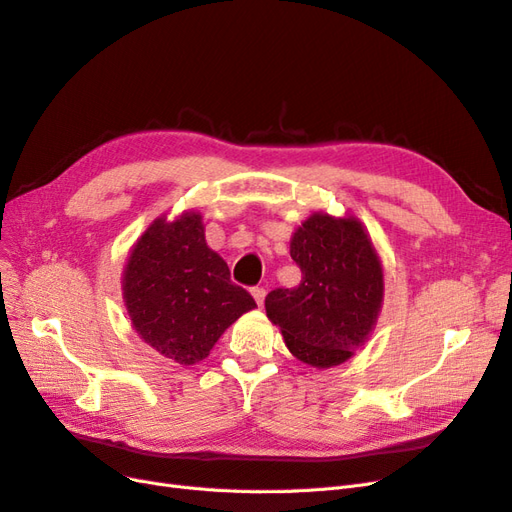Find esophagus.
I'll return each mask as SVG.
<instances>
[{
	"instance_id": "esophagus-1",
	"label": "esophagus",
	"mask_w": 512,
	"mask_h": 512,
	"mask_svg": "<svg viewBox=\"0 0 512 512\" xmlns=\"http://www.w3.org/2000/svg\"><path fill=\"white\" fill-rule=\"evenodd\" d=\"M252 297L256 299L258 307H262V303H265V297H267V290L265 288H254L252 290Z\"/></svg>"
}]
</instances>
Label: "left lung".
<instances>
[{
  "instance_id": "8db88e82",
  "label": "left lung",
  "mask_w": 512,
  "mask_h": 512,
  "mask_svg": "<svg viewBox=\"0 0 512 512\" xmlns=\"http://www.w3.org/2000/svg\"><path fill=\"white\" fill-rule=\"evenodd\" d=\"M290 256L303 273L301 284L271 290L267 316L301 363L342 365L365 346L382 309L384 271L376 245L354 215L316 211L292 232Z\"/></svg>"
}]
</instances>
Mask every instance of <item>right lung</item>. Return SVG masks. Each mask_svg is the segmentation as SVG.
Wrapping results in <instances>:
<instances>
[{"mask_svg": "<svg viewBox=\"0 0 512 512\" xmlns=\"http://www.w3.org/2000/svg\"><path fill=\"white\" fill-rule=\"evenodd\" d=\"M121 290L138 337L179 365L203 361L230 324L256 307L207 245L198 211L160 215L147 226L132 245Z\"/></svg>", "mask_w": 512, "mask_h": 512, "instance_id": "obj_1", "label": "right lung"}]
</instances>
